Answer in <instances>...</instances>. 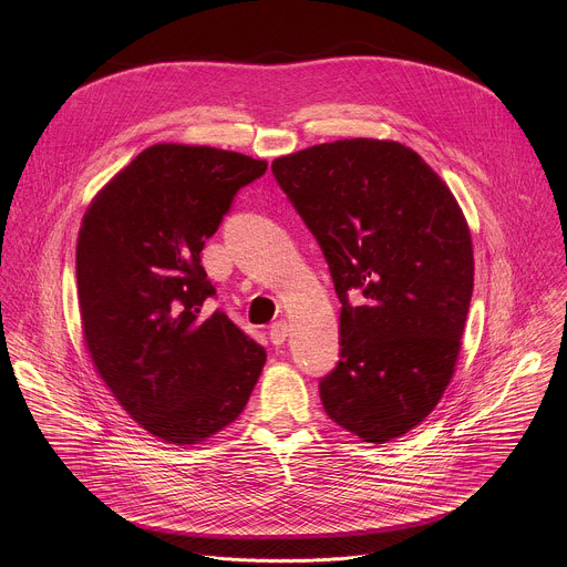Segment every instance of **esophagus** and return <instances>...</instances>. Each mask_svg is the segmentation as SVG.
Masks as SVG:
<instances>
[{
	"mask_svg": "<svg viewBox=\"0 0 567 567\" xmlns=\"http://www.w3.org/2000/svg\"><path fill=\"white\" fill-rule=\"evenodd\" d=\"M287 337H289V326H287V320H276L274 326H271V330H269V339H271V343H274V346H282Z\"/></svg>",
	"mask_w": 567,
	"mask_h": 567,
	"instance_id": "esophagus-1",
	"label": "esophagus"
}]
</instances>
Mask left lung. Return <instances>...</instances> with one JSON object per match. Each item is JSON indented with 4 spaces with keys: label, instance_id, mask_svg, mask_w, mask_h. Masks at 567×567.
<instances>
[{
    "label": "left lung",
    "instance_id": "left-lung-1",
    "mask_svg": "<svg viewBox=\"0 0 567 567\" xmlns=\"http://www.w3.org/2000/svg\"><path fill=\"white\" fill-rule=\"evenodd\" d=\"M274 177L326 254L341 361L320 381L343 431L385 444L440 403L462 350L473 245L451 188L399 141L341 138L274 158Z\"/></svg>",
    "mask_w": 567,
    "mask_h": 567
}]
</instances>
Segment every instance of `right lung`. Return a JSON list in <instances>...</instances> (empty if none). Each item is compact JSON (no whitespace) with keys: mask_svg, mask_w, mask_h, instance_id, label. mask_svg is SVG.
I'll use <instances>...</instances> for the list:
<instances>
[{"mask_svg":"<svg viewBox=\"0 0 567 567\" xmlns=\"http://www.w3.org/2000/svg\"><path fill=\"white\" fill-rule=\"evenodd\" d=\"M267 161L210 145L154 143L83 215L75 282L83 341L118 406L150 435L195 446L245 411L267 361L224 311L199 265L233 195Z\"/></svg>","mask_w":567,"mask_h":567,"instance_id":"1","label":"right lung"}]
</instances>
